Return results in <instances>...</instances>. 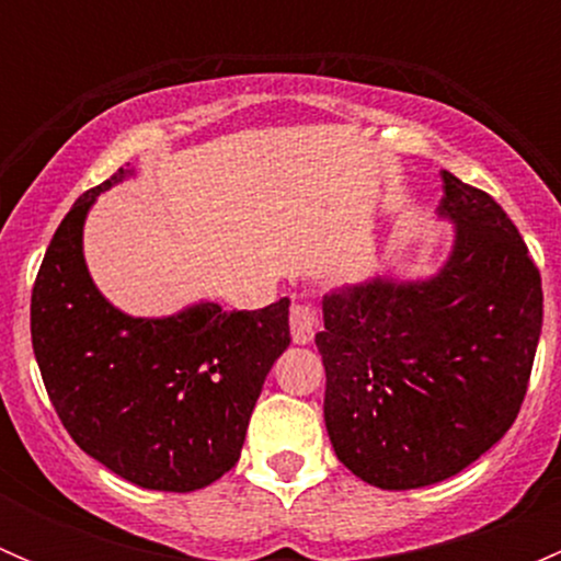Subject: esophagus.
Returning a JSON list of instances; mask_svg holds the SVG:
<instances>
[{
	"instance_id": "obj_1",
	"label": "esophagus",
	"mask_w": 561,
	"mask_h": 561,
	"mask_svg": "<svg viewBox=\"0 0 561 561\" xmlns=\"http://www.w3.org/2000/svg\"><path fill=\"white\" fill-rule=\"evenodd\" d=\"M317 322H320V317H317V309L312 307V304H296V307L290 309L293 342H296V344L312 342L314 331H317Z\"/></svg>"
}]
</instances>
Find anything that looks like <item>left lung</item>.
<instances>
[{
	"label": "left lung",
	"mask_w": 561,
	"mask_h": 561,
	"mask_svg": "<svg viewBox=\"0 0 561 561\" xmlns=\"http://www.w3.org/2000/svg\"><path fill=\"white\" fill-rule=\"evenodd\" d=\"M454 252L432 279L375 276L322 298L325 428L339 461L388 491L461 472L516 421L542 328L540 271L483 190L443 171Z\"/></svg>",
	"instance_id": "left-lung-1"
}]
</instances>
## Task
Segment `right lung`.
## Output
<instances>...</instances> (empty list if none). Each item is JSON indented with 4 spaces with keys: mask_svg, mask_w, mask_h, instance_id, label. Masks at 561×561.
I'll return each instance as SVG.
<instances>
[{
    "mask_svg": "<svg viewBox=\"0 0 561 561\" xmlns=\"http://www.w3.org/2000/svg\"><path fill=\"white\" fill-rule=\"evenodd\" d=\"M83 192L50 239L32 290V347L56 415L78 448L118 478L195 491L236 467L265 375L290 344V301L225 312L203 301L129 317L105 301L83 260Z\"/></svg>",
    "mask_w": 561,
    "mask_h": 561,
    "instance_id": "right-lung-1",
    "label": "right lung"
}]
</instances>
